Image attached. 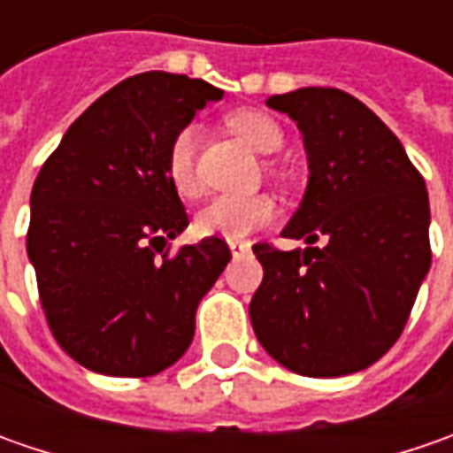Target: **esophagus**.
I'll list each match as a JSON object with an SVG mask.
<instances>
[{
    "label": "esophagus",
    "instance_id": "obj_1",
    "mask_svg": "<svg viewBox=\"0 0 453 453\" xmlns=\"http://www.w3.org/2000/svg\"><path fill=\"white\" fill-rule=\"evenodd\" d=\"M229 250H232V254H234V257H239V254L250 252V250H252V244H250V242H239V239H232V242H229Z\"/></svg>",
    "mask_w": 453,
    "mask_h": 453
}]
</instances>
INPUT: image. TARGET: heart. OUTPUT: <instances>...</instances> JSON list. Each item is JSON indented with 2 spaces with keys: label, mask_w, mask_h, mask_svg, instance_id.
<instances>
[{
  "label": "heart",
  "mask_w": 453,
  "mask_h": 453,
  "mask_svg": "<svg viewBox=\"0 0 453 453\" xmlns=\"http://www.w3.org/2000/svg\"><path fill=\"white\" fill-rule=\"evenodd\" d=\"M226 126L257 153H274L282 146V128L272 115L242 108L226 115ZM199 131L196 126H183L165 149L164 168L173 191L183 199H194L199 194V183L194 173V149ZM280 214V206L272 196H217L196 214V232L203 236L242 239L262 226H270Z\"/></svg>",
  "instance_id": "b5f03b06"
}]
</instances>
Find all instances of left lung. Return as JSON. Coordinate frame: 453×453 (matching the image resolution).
<instances>
[{
    "mask_svg": "<svg viewBox=\"0 0 453 453\" xmlns=\"http://www.w3.org/2000/svg\"><path fill=\"white\" fill-rule=\"evenodd\" d=\"M267 105L303 133L310 179L282 236L307 247H252L265 270L250 303L254 333L292 373H357L391 350L426 280V183L357 97L300 88Z\"/></svg>",
    "mask_w": 453,
    "mask_h": 453,
    "instance_id": "left-lung-1",
    "label": "left lung"
}]
</instances>
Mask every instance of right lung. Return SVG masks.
Masks as SVG:
<instances>
[{
    "label": "right lung",
    "instance_id": "add662e5",
    "mask_svg": "<svg viewBox=\"0 0 453 453\" xmlns=\"http://www.w3.org/2000/svg\"><path fill=\"white\" fill-rule=\"evenodd\" d=\"M221 97L161 70L123 80L67 128L32 186L27 254L44 318L88 371L156 375L194 340L196 307L232 252L206 236L156 257L188 226L164 158L196 111Z\"/></svg>",
    "mask_w": 453,
    "mask_h": 453
}]
</instances>
